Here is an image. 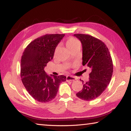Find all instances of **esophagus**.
<instances>
[{
  "label": "esophagus",
  "instance_id": "obj_1",
  "mask_svg": "<svg viewBox=\"0 0 131 131\" xmlns=\"http://www.w3.org/2000/svg\"><path fill=\"white\" fill-rule=\"evenodd\" d=\"M76 78L73 76H68L66 77V81H74L76 80Z\"/></svg>",
  "mask_w": 131,
  "mask_h": 131
}]
</instances>
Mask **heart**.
I'll return each mask as SVG.
<instances>
[{"instance_id": "1", "label": "heart", "mask_w": 131, "mask_h": 131, "mask_svg": "<svg viewBox=\"0 0 131 131\" xmlns=\"http://www.w3.org/2000/svg\"><path fill=\"white\" fill-rule=\"evenodd\" d=\"M66 46L69 50H70L72 48L77 47V46H80V43L79 41L76 39H74L73 37H70L69 39H68L66 41Z\"/></svg>"}]
</instances>
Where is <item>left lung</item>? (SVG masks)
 <instances>
[{"mask_svg": "<svg viewBox=\"0 0 131 131\" xmlns=\"http://www.w3.org/2000/svg\"><path fill=\"white\" fill-rule=\"evenodd\" d=\"M82 44L83 66L91 68L89 80L83 83L82 90L77 96L85 101L97 98L109 84L113 74V65L107 47L100 40L89 35L75 34Z\"/></svg>", "mask_w": 131, "mask_h": 131, "instance_id": "left-lung-1", "label": "left lung"}]
</instances>
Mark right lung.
Listing matches in <instances>:
<instances>
[{
	"label": "right lung",
	"mask_w": 131,
	"mask_h": 131,
	"mask_svg": "<svg viewBox=\"0 0 131 131\" xmlns=\"http://www.w3.org/2000/svg\"><path fill=\"white\" fill-rule=\"evenodd\" d=\"M64 36V34L46 35L31 42L23 52L21 60L22 81L30 96L40 102H48L54 99L60 83L66 80L65 76L48 75L44 71Z\"/></svg>",
	"instance_id": "add662e5"
}]
</instances>
